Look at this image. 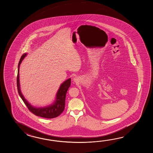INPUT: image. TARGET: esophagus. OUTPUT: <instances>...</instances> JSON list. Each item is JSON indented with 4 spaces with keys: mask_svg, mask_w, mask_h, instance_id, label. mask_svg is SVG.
<instances>
[{
    "mask_svg": "<svg viewBox=\"0 0 153 153\" xmlns=\"http://www.w3.org/2000/svg\"><path fill=\"white\" fill-rule=\"evenodd\" d=\"M78 78L77 77H75V78H74V81H75V82H76V81H78Z\"/></svg>",
    "mask_w": 153,
    "mask_h": 153,
    "instance_id": "esophagus-1",
    "label": "esophagus"
}]
</instances>
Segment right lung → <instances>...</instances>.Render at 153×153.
Instances as JSON below:
<instances>
[{
	"mask_svg": "<svg viewBox=\"0 0 153 153\" xmlns=\"http://www.w3.org/2000/svg\"><path fill=\"white\" fill-rule=\"evenodd\" d=\"M26 55L27 53H24L23 55L22 56L18 65V73H17V87L19 94L29 111L32 112L33 114L36 115V116L47 118V119H52V118L57 117L62 113L65 109V96L69 88L71 86V79H69L68 80H65L63 84L61 85L59 91L57 93L56 100L53 104L47 107L41 108L33 107L29 104L23 97L20 90V82H20L19 68H20L21 63L23 59L26 57Z\"/></svg>",
	"mask_w": 153,
	"mask_h": 153,
	"instance_id": "1",
	"label": "right lung"
}]
</instances>
